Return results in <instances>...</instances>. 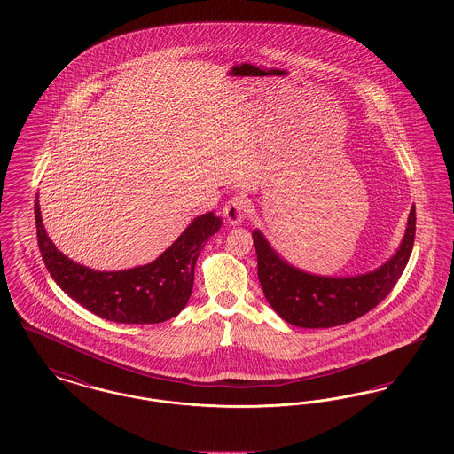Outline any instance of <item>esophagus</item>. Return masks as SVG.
<instances>
[{"mask_svg":"<svg viewBox=\"0 0 454 454\" xmlns=\"http://www.w3.org/2000/svg\"><path fill=\"white\" fill-rule=\"evenodd\" d=\"M247 213H248V202L239 195L231 197L223 207V215L226 217V221L233 226L239 224L247 216Z\"/></svg>","mask_w":454,"mask_h":454,"instance_id":"obj_1","label":"esophagus"}]
</instances>
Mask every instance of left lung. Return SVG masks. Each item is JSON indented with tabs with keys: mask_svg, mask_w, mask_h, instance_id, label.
I'll return each mask as SVG.
<instances>
[{
	"mask_svg": "<svg viewBox=\"0 0 454 454\" xmlns=\"http://www.w3.org/2000/svg\"><path fill=\"white\" fill-rule=\"evenodd\" d=\"M259 281L265 300L284 322L301 328L348 324L383 301L411 259L415 239V206L405 235L391 259L357 276H318L282 259L260 230H254Z\"/></svg>",
	"mask_w": 454,
	"mask_h": 454,
	"instance_id": "obj_1",
	"label": "left lung"
}]
</instances>
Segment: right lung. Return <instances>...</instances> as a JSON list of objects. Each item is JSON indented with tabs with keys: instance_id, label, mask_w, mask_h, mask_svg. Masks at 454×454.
Masks as SVG:
<instances>
[{
	"instance_id": "obj_1",
	"label": "right lung",
	"mask_w": 454,
	"mask_h": 454,
	"mask_svg": "<svg viewBox=\"0 0 454 454\" xmlns=\"http://www.w3.org/2000/svg\"><path fill=\"white\" fill-rule=\"evenodd\" d=\"M221 217H194L172 245L146 265L102 272L63 255L45 233L35 197L37 241L43 263L66 294L97 317L117 324H161L176 317L189 301L195 262L206 241L216 235Z\"/></svg>"
}]
</instances>
